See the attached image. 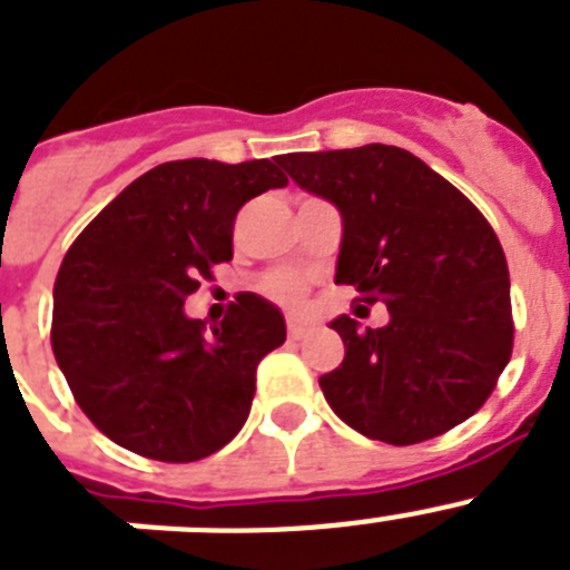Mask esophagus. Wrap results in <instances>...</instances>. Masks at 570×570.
Instances as JSON below:
<instances>
[{
  "mask_svg": "<svg viewBox=\"0 0 570 570\" xmlns=\"http://www.w3.org/2000/svg\"><path fill=\"white\" fill-rule=\"evenodd\" d=\"M311 334L308 325H302V322H288V336L291 340H305Z\"/></svg>",
  "mask_w": 570,
  "mask_h": 570,
  "instance_id": "34e87169",
  "label": "esophagus"
}]
</instances>
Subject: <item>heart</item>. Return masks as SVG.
Wrapping results in <instances>:
<instances>
[{"mask_svg":"<svg viewBox=\"0 0 570 570\" xmlns=\"http://www.w3.org/2000/svg\"><path fill=\"white\" fill-rule=\"evenodd\" d=\"M308 288V276L296 268H274L259 276V291L279 305H299Z\"/></svg>","mask_w":570,"mask_h":570,"instance_id":"obj_1","label":"heart"}]
</instances>
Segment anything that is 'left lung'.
<instances>
[{
  "instance_id": "1",
  "label": "left lung",
  "mask_w": 570,
  "mask_h": 570,
  "mask_svg": "<svg viewBox=\"0 0 570 570\" xmlns=\"http://www.w3.org/2000/svg\"><path fill=\"white\" fill-rule=\"evenodd\" d=\"M276 163L342 216L336 282L385 302L387 325L336 316L345 360L320 387L367 440H434L485 405L513 347L502 245L468 196L394 145L285 154Z\"/></svg>"
}]
</instances>
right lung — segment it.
Listing matches in <instances>:
<instances>
[{
	"label": "right lung",
	"instance_id": "right-lung-1",
	"mask_svg": "<svg viewBox=\"0 0 570 570\" xmlns=\"http://www.w3.org/2000/svg\"><path fill=\"white\" fill-rule=\"evenodd\" d=\"M285 185L271 159L156 165L70 245L53 285L50 345L77 405L116 445L196 462L239 434L256 365L285 342L282 311L239 294L208 336L185 299L234 256L242 205Z\"/></svg>",
	"mask_w": 570,
	"mask_h": 570
}]
</instances>
